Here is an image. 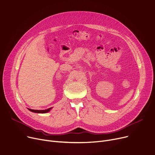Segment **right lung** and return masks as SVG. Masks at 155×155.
<instances>
[{"label":"right lung","instance_id":"obj_1","mask_svg":"<svg viewBox=\"0 0 155 155\" xmlns=\"http://www.w3.org/2000/svg\"><path fill=\"white\" fill-rule=\"evenodd\" d=\"M52 109V107L45 109V110H34V109H28L30 111L33 112H36V113H46V112H48L50 111V110Z\"/></svg>","mask_w":155,"mask_h":155}]
</instances>
